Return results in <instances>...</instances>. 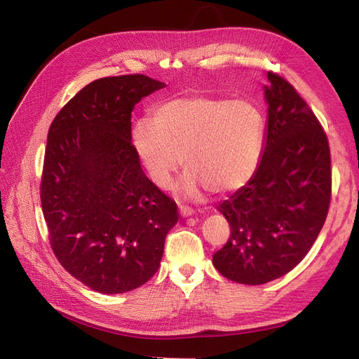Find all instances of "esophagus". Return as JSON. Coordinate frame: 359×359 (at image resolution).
Segmentation results:
<instances>
[{
    "mask_svg": "<svg viewBox=\"0 0 359 359\" xmlns=\"http://www.w3.org/2000/svg\"><path fill=\"white\" fill-rule=\"evenodd\" d=\"M180 214H181V217H190V215H193V210L189 208V206L180 205Z\"/></svg>",
    "mask_w": 359,
    "mask_h": 359,
    "instance_id": "obj_1",
    "label": "esophagus"
}]
</instances>
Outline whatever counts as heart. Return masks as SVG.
<instances>
[{
	"label": "heart",
	"instance_id": "1",
	"mask_svg": "<svg viewBox=\"0 0 359 359\" xmlns=\"http://www.w3.org/2000/svg\"><path fill=\"white\" fill-rule=\"evenodd\" d=\"M264 116L247 100L187 94L157 104L139 118L132 145L158 189H166L184 163L177 191L198 198L203 189L232 193L255 177L264 151Z\"/></svg>",
	"mask_w": 359,
	"mask_h": 359
}]
</instances>
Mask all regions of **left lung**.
Masks as SVG:
<instances>
[{
	"label": "left lung",
	"mask_w": 359,
	"mask_h": 359,
	"mask_svg": "<svg viewBox=\"0 0 359 359\" xmlns=\"http://www.w3.org/2000/svg\"><path fill=\"white\" fill-rule=\"evenodd\" d=\"M266 79L260 165L217 208L229 222L231 238L212 264L243 285H264L295 268L316 241L331 201L327 135L286 79L271 72Z\"/></svg>",
	"instance_id": "obj_1"
}]
</instances>
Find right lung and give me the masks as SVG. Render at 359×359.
<instances>
[{"label": "right lung", "mask_w": 359, "mask_h": 359, "mask_svg": "<svg viewBox=\"0 0 359 359\" xmlns=\"http://www.w3.org/2000/svg\"><path fill=\"white\" fill-rule=\"evenodd\" d=\"M144 74L88 83L53 119L40 199L64 269L100 293H124L156 274L177 203L151 182L132 145V111L165 88Z\"/></svg>", "instance_id": "obj_1"}]
</instances>
